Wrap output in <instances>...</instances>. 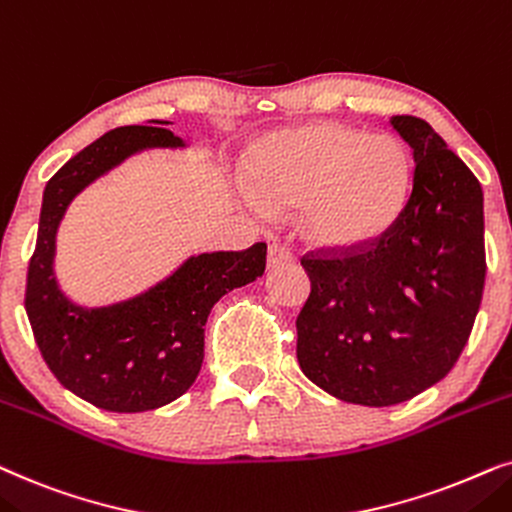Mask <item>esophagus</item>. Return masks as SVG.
Masks as SVG:
<instances>
[{"mask_svg": "<svg viewBox=\"0 0 512 512\" xmlns=\"http://www.w3.org/2000/svg\"><path fill=\"white\" fill-rule=\"evenodd\" d=\"M292 262V252L281 243H271L267 252V264L269 267H281V264Z\"/></svg>", "mask_w": 512, "mask_h": 512, "instance_id": "34e87169", "label": "esophagus"}]
</instances>
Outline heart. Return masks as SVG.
<instances>
[{
  "label": "heart",
  "mask_w": 512,
  "mask_h": 512,
  "mask_svg": "<svg viewBox=\"0 0 512 512\" xmlns=\"http://www.w3.org/2000/svg\"><path fill=\"white\" fill-rule=\"evenodd\" d=\"M257 215L302 208L304 234L327 248H346L381 234L405 206L412 182L410 154L388 133L365 135L335 121L285 131L250 161Z\"/></svg>",
  "instance_id": "heart-1"
}]
</instances>
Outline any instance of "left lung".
Listing matches in <instances>:
<instances>
[{"mask_svg":"<svg viewBox=\"0 0 512 512\" xmlns=\"http://www.w3.org/2000/svg\"><path fill=\"white\" fill-rule=\"evenodd\" d=\"M414 156L412 194L384 234L344 255H306L311 295L297 316V360L344 403H405L447 377L485 288L478 177L431 124L393 117Z\"/></svg>","mask_w":512,"mask_h":512,"instance_id":"left-lung-1","label":"left lung"}]
</instances>
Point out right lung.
<instances>
[{"label": "right lung", "mask_w": 512, "mask_h": 512, "mask_svg": "<svg viewBox=\"0 0 512 512\" xmlns=\"http://www.w3.org/2000/svg\"><path fill=\"white\" fill-rule=\"evenodd\" d=\"M170 121L114 128L72 156L46 182L37 248L27 269L25 311L39 351L67 391L107 412H147L189 391L203 363V325L229 290L257 281L267 245L192 255L152 288L124 302L81 306L60 290L56 236L91 182L145 149H185Z\"/></svg>", "instance_id": "1"}]
</instances>
